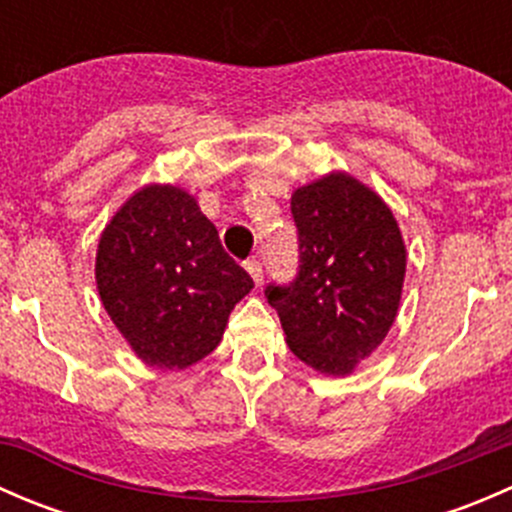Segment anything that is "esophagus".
<instances>
[{"mask_svg":"<svg viewBox=\"0 0 512 512\" xmlns=\"http://www.w3.org/2000/svg\"><path fill=\"white\" fill-rule=\"evenodd\" d=\"M245 267H247V272H250V275H252V280H255V285L260 287L262 285V262L252 257V260L245 262Z\"/></svg>","mask_w":512,"mask_h":512,"instance_id":"obj_1","label":"esophagus"}]
</instances>
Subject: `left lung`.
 I'll return each mask as SVG.
<instances>
[{
    "label": "left lung",
    "instance_id": "obj_1",
    "mask_svg": "<svg viewBox=\"0 0 512 512\" xmlns=\"http://www.w3.org/2000/svg\"><path fill=\"white\" fill-rule=\"evenodd\" d=\"M299 272L267 285L289 349L329 376L352 374L389 334L401 302L406 245L389 205L349 173L292 195Z\"/></svg>",
    "mask_w": 512,
    "mask_h": 512
}]
</instances>
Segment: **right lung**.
Instances as JSON below:
<instances>
[{
    "instance_id": "1",
    "label": "right lung",
    "mask_w": 512,
    "mask_h": 512,
    "mask_svg": "<svg viewBox=\"0 0 512 512\" xmlns=\"http://www.w3.org/2000/svg\"><path fill=\"white\" fill-rule=\"evenodd\" d=\"M96 287L138 359L173 371L218 347L255 282L223 250L193 195L146 185L101 232Z\"/></svg>"
}]
</instances>
